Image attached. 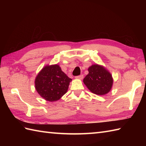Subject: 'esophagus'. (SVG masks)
<instances>
[{
  "instance_id": "34e87169",
  "label": "esophagus",
  "mask_w": 146,
  "mask_h": 146,
  "mask_svg": "<svg viewBox=\"0 0 146 146\" xmlns=\"http://www.w3.org/2000/svg\"><path fill=\"white\" fill-rule=\"evenodd\" d=\"M76 78L80 79V80H82L83 78V75H80L79 76H76Z\"/></svg>"
}]
</instances>
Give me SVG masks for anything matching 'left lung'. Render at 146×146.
<instances>
[{"instance_id":"left-lung-1","label":"left lung","mask_w":146,"mask_h":146,"mask_svg":"<svg viewBox=\"0 0 146 146\" xmlns=\"http://www.w3.org/2000/svg\"><path fill=\"white\" fill-rule=\"evenodd\" d=\"M88 74L83 83L92 93L104 95L110 92L113 84L111 74L103 66L94 64L88 68Z\"/></svg>"}]
</instances>
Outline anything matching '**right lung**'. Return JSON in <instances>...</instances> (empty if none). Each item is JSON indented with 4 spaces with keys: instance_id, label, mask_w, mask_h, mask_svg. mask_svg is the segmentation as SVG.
<instances>
[{
    "instance_id": "right-lung-1",
    "label": "right lung",
    "mask_w": 146,
    "mask_h": 146,
    "mask_svg": "<svg viewBox=\"0 0 146 146\" xmlns=\"http://www.w3.org/2000/svg\"><path fill=\"white\" fill-rule=\"evenodd\" d=\"M71 80L62 71L59 65L46 66L36 76L35 87L43 98L54 102L66 94Z\"/></svg>"
}]
</instances>
